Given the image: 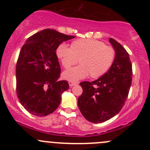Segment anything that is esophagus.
<instances>
[{"instance_id":"1","label":"esophagus","mask_w":150,"mask_h":150,"mask_svg":"<svg viewBox=\"0 0 150 150\" xmlns=\"http://www.w3.org/2000/svg\"><path fill=\"white\" fill-rule=\"evenodd\" d=\"M77 84H78V83H77L76 82H74V81H69V86H70V87L75 86V85H77Z\"/></svg>"}]
</instances>
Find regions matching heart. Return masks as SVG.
<instances>
[{
	"instance_id": "obj_1",
	"label": "heart",
	"mask_w": 150,
	"mask_h": 150,
	"mask_svg": "<svg viewBox=\"0 0 150 150\" xmlns=\"http://www.w3.org/2000/svg\"><path fill=\"white\" fill-rule=\"evenodd\" d=\"M56 54L65 69L77 64L79 59V66L63 74L64 78L72 81L83 79L89 75L92 78L102 76L111 67L115 57L112 47L94 39H78L72 42L71 47L62 43L57 47Z\"/></svg>"
}]
</instances>
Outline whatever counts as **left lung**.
I'll use <instances>...</instances> for the list:
<instances>
[{
  "label": "left lung",
  "instance_id": "8db88e82",
  "mask_svg": "<svg viewBox=\"0 0 150 150\" xmlns=\"http://www.w3.org/2000/svg\"><path fill=\"white\" fill-rule=\"evenodd\" d=\"M110 42L115 57L108 72L96 81L80 83L83 93L78 97V107L85 118L93 123L110 120L121 110L132 82L129 54L115 39L110 38Z\"/></svg>",
  "mask_w": 150,
  "mask_h": 150
}]
</instances>
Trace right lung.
Returning a JSON list of instances; mask_svg holds the SVG:
<instances>
[{"instance_id": "add662e5", "label": "right lung", "mask_w": 150, "mask_h": 150, "mask_svg": "<svg viewBox=\"0 0 150 150\" xmlns=\"http://www.w3.org/2000/svg\"><path fill=\"white\" fill-rule=\"evenodd\" d=\"M53 29L30 36L21 48L16 67V94L25 110L39 117L54 112L61 94L69 88L59 81L61 68L56 50L63 41L74 38Z\"/></svg>"}]
</instances>
